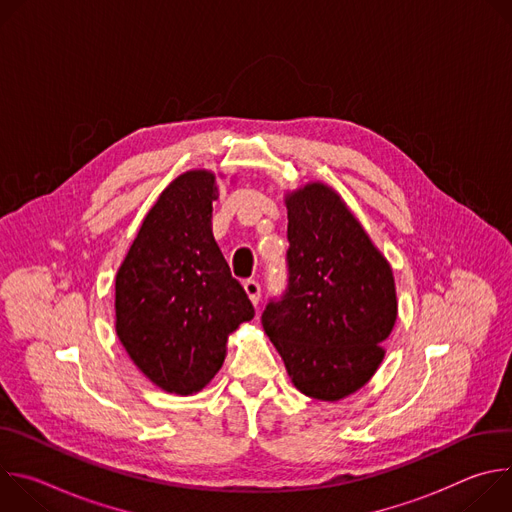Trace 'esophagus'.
I'll return each instance as SVG.
<instances>
[{
  "label": "esophagus",
  "instance_id": "34e87169",
  "mask_svg": "<svg viewBox=\"0 0 512 512\" xmlns=\"http://www.w3.org/2000/svg\"><path fill=\"white\" fill-rule=\"evenodd\" d=\"M243 287L247 291V296L251 298V302L257 306L259 304V298H261V285L257 279H245L243 281Z\"/></svg>",
  "mask_w": 512,
  "mask_h": 512
}]
</instances>
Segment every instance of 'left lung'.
<instances>
[{"mask_svg":"<svg viewBox=\"0 0 512 512\" xmlns=\"http://www.w3.org/2000/svg\"><path fill=\"white\" fill-rule=\"evenodd\" d=\"M287 285L261 324L287 375L308 397L338 401L367 383L397 320L393 271L324 184L287 200Z\"/></svg>","mask_w":512,"mask_h":512,"instance_id":"1","label":"left lung"}]
</instances>
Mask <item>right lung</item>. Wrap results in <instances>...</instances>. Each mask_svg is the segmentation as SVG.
Instances as JSON below:
<instances>
[{
    "mask_svg": "<svg viewBox=\"0 0 512 512\" xmlns=\"http://www.w3.org/2000/svg\"><path fill=\"white\" fill-rule=\"evenodd\" d=\"M214 176L186 172L158 198L117 271V336L168 393H198L225 362L227 338L255 308L212 229Z\"/></svg>",
    "mask_w": 512,
    "mask_h": 512,
    "instance_id": "add662e5",
    "label": "right lung"
}]
</instances>
